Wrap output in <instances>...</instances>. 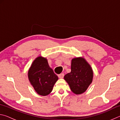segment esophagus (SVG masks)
<instances>
[{"label": "esophagus", "instance_id": "obj_1", "mask_svg": "<svg viewBox=\"0 0 120 120\" xmlns=\"http://www.w3.org/2000/svg\"><path fill=\"white\" fill-rule=\"evenodd\" d=\"M64 73H61V74H60V75H58V77L59 78H64Z\"/></svg>", "mask_w": 120, "mask_h": 120}]
</instances>
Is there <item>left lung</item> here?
Masks as SVG:
<instances>
[{
	"instance_id": "8db88e82",
	"label": "left lung",
	"mask_w": 120,
	"mask_h": 120,
	"mask_svg": "<svg viewBox=\"0 0 120 120\" xmlns=\"http://www.w3.org/2000/svg\"><path fill=\"white\" fill-rule=\"evenodd\" d=\"M71 72L64 76L71 90L76 94H80L87 90L92 82V68L84 59L77 58L71 61Z\"/></svg>"
}]
</instances>
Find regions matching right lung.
I'll return each mask as SVG.
<instances>
[{
    "mask_svg": "<svg viewBox=\"0 0 120 120\" xmlns=\"http://www.w3.org/2000/svg\"><path fill=\"white\" fill-rule=\"evenodd\" d=\"M28 79L38 94L46 96L52 92L58 77L49 66L45 58L39 56L28 70Z\"/></svg>",
    "mask_w": 120,
    "mask_h": 120,
    "instance_id": "1",
    "label": "right lung"
}]
</instances>
